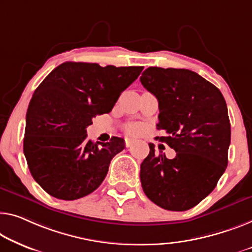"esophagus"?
<instances>
[{
  "mask_svg": "<svg viewBox=\"0 0 252 252\" xmlns=\"http://www.w3.org/2000/svg\"><path fill=\"white\" fill-rule=\"evenodd\" d=\"M134 142H136V140L132 138H126V147H130V146H132Z\"/></svg>",
  "mask_w": 252,
  "mask_h": 252,
  "instance_id": "obj_1",
  "label": "esophagus"
}]
</instances>
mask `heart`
I'll return each mask as SVG.
<instances>
[{"mask_svg": "<svg viewBox=\"0 0 252 252\" xmlns=\"http://www.w3.org/2000/svg\"><path fill=\"white\" fill-rule=\"evenodd\" d=\"M137 131H138V127H137V126L132 127V132H137Z\"/></svg>", "mask_w": 252, "mask_h": 252, "instance_id": "1", "label": "heart"}]
</instances>
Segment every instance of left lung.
Here are the masks:
<instances>
[{
    "label": "left lung",
    "instance_id": "obj_1",
    "mask_svg": "<svg viewBox=\"0 0 252 252\" xmlns=\"http://www.w3.org/2000/svg\"><path fill=\"white\" fill-rule=\"evenodd\" d=\"M144 87L158 99L157 137L175 150L168 159L150 152L140 165L141 186L150 200L167 210L183 212L205 199L227 166L231 125L220 89L187 69L150 66L142 72Z\"/></svg>",
    "mask_w": 252,
    "mask_h": 252
}]
</instances>
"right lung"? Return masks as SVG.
<instances>
[{"label": "right lung", "mask_w": 252, "mask_h": 252, "mask_svg": "<svg viewBox=\"0 0 252 252\" xmlns=\"http://www.w3.org/2000/svg\"><path fill=\"white\" fill-rule=\"evenodd\" d=\"M142 66H100L65 62L33 93L26 115L24 153L30 173L48 194L76 200L104 181L125 140L112 137L100 146L87 140L86 127L110 113Z\"/></svg>", "instance_id": "right-lung-1"}]
</instances>
